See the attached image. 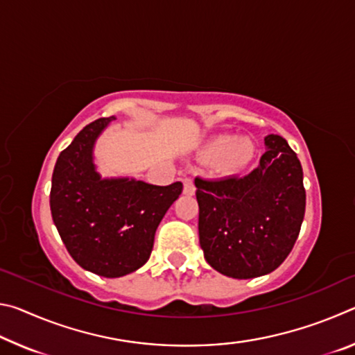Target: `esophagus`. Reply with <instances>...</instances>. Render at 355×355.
<instances>
[{
    "label": "esophagus",
    "mask_w": 355,
    "mask_h": 355,
    "mask_svg": "<svg viewBox=\"0 0 355 355\" xmlns=\"http://www.w3.org/2000/svg\"><path fill=\"white\" fill-rule=\"evenodd\" d=\"M183 192L186 196H194L196 194V186H194V182H192L191 178L183 180Z\"/></svg>",
    "instance_id": "obj_1"
}]
</instances>
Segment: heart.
Here are the masks:
<instances>
[{"label": "heart", "mask_w": 355, "mask_h": 355, "mask_svg": "<svg viewBox=\"0 0 355 355\" xmlns=\"http://www.w3.org/2000/svg\"><path fill=\"white\" fill-rule=\"evenodd\" d=\"M203 158L216 164L222 175H236L255 158V146L249 137L218 135L203 147Z\"/></svg>", "instance_id": "obj_1"}]
</instances>
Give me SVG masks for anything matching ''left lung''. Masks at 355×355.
I'll use <instances>...</instances> for the list:
<instances>
[{
	"mask_svg": "<svg viewBox=\"0 0 355 355\" xmlns=\"http://www.w3.org/2000/svg\"><path fill=\"white\" fill-rule=\"evenodd\" d=\"M264 147L260 166L249 175L194 182L203 255L232 279H254L277 269L304 220L300 161L279 135L264 137Z\"/></svg>",
	"mask_w": 355,
	"mask_h": 355,
	"instance_id": "left-lung-1",
	"label": "left lung"
}]
</instances>
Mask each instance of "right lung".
Here are the masks:
<instances>
[{
  "mask_svg": "<svg viewBox=\"0 0 355 355\" xmlns=\"http://www.w3.org/2000/svg\"><path fill=\"white\" fill-rule=\"evenodd\" d=\"M114 119L86 125L61 152L50 192L53 222L69 254L83 269L107 279L135 272L147 263L156 228L183 191L180 182L156 186L100 175L94 147Z\"/></svg>",
  "mask_w": 355,
  "mask_h": 355,
  "instance_id": "obj_1",
  "label": "right lung"
}]
</instances>
